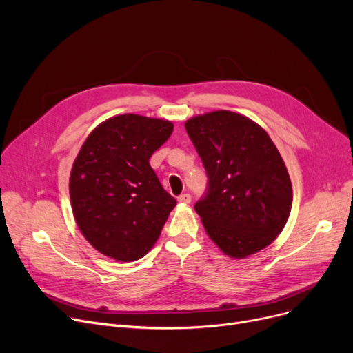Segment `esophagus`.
Returning a JSON list of instances; mask_svg holds the SVG:
<instances>
[{
    "instance_id": "34e87169",
    "label": "esophagus",
    "mask_w": 353,
    "mask_h": 353,
    "mask_svg": "<svg viewBox=\"0 0 353 353\" xmlns=\"http://www.w3.org/2000/svg\"><path fill=\"white\" fill-rule=\"evenodd\" d=\"M177 201L179 203H183V205H189V203L192 201V196L189 193H184V194H180L177 197Z\"/></svg>"
}]
</instances>
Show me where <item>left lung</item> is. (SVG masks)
Instances as JSON below:
<instances>
[{"mask_svg":"<svg viewBox=\"0 0 353 353\" xmlns=\"http://www.w3.org/2000/svg\"><path fill=\"white\" fill-rule=\"evenodd\" d=\"M209 177L208 194L194 206L208 236L233 259L269 246L289 219L292 181L265 130L229 110L184 124Z\"/></svg>","mask_w":353,"mask_h":353,"instance_id":"obj_1","label":"left lung"}]
</instances>
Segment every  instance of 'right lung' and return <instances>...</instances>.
I'll list each match as a JSON object with an SVG mask.
<instances>
[{
	"instance_id": "obj_1",
	"label": "right lung",
	"mask_w": 353,
	"mask_h": 353,
	"mask_svg": "<svg viewBox=\"0 0 353 353\" xmlns=\"http://www.w3.org/2000/svg\"><path fill=\"white\" fill-rule=\"evenodd\" d=\"M173 127L169 120L120 114L83 143L70 174L71 208L87 242L104 256L133 262L157 242L177 201L148 159Z\"/></svg>"
}]
</instances>
